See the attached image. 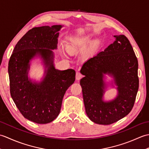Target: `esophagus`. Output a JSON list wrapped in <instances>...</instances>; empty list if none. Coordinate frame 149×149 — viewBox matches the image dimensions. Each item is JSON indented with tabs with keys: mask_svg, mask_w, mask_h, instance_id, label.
Wrapping results in <instances>:
<instances>
[{
	"mask_svg": "<svg viewBox=\"0 0 149 149\" xmlns=\"http://www.w3.org/2000/svg\"><path fill=\"white\" fill-rule=\"evenodd\" d=\"M82 77H83V75H82L80 72H77L76 73V75H75V79H76L77 81L81 79Z\"/></svg>",
	"mask_w": 149,
	"mask_h": 149,
	"instance_id": "esophagus-1",
	"label": "esophagus"
}]
</instances>
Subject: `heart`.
<instances>
[{
  "instance_id": "1",
  "label": "heart",
  "mask_w": 149,
  "mask_h": 149,
  "mask_svg": "<svg viewBox=\"0 0 149 149\" xmlns=\"http://www.w3.org/2000/svg\"><path fill=\"white\" fill-rule=\"evenodd\" d=\"M90 42V36L88 35L79 36L77 37H74L72 38L70 43L68 45V48L70 50H75L79 48H83L86 46ZM95 44V41L91 42L90 47V50L93 48Z\"/></svg>"
}]
</instances>
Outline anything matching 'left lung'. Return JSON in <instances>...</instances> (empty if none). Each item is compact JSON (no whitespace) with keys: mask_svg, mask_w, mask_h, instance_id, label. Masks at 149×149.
<instances>
[{"mask_svg":"<svg viewBox=\"0 0 149 149\" xmlns=\"http://www.w3.org/2000/svg\"><path fill=\"white\" fill-rule=\"evenodd\" d=\"M114 37V42L87 60L80 71L84 75L80 84L86 115L101 125L111 124L127 115L133 107L139 87L138 63L132 45L124 35ZM105 74L113 77L118 91L109 101L103 100L107 86Z\"/></svg>","mask_w":149,"mask_h":149,"instance_id":"left-lung-1","label":"left lung"}]
</instances>
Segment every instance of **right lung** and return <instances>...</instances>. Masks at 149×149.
<instances>
[{
    "label": "right lung",
    "instance_id": "add662e5",
    "mask_svg": "<svg viewBox=\"0 0 149 149\" xmlns=\"http://www.w3.org/2000/svg\"><path fill=\"white\" fill-rule=\"evenodd\" d=\"M63 26L34 27L15 45L8 64L10 93L25 118L40 124L52 122L59 115L66 91L74 83L75 71L59 70L54 64L59 31ZM39 57L45 66L40 81L29 77L30 61Z\"/></svg>",
    "mask_w": 149,
    "mask_h": 149
}]
</instances>
